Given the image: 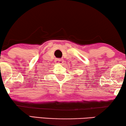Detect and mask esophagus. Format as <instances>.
Returning <instances> with one entry per match:
<instances>
[{
  "mask_svg": "<svg viewBox=\"0 0 126 126\" xmlns=\"http://www.w3.org/2000/svg\"><path fill=\"white\" fill-rule=\"evenodd\" d=\"M63 60L62 59H56L55 60V63L57 64H62L63 63Z\"/></svg>",
  "mask_w": 126,
  "mask_h": 126,
  "instance_id": "obj_1",
  "label": "esophagus"
}]
</instances>
